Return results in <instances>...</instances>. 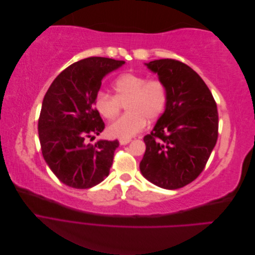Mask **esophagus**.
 <instances>
[{
    "label": "esophagus",
    "mask_w": 255,
    "mask_h": 255,
    "mask_svg": "<svg viewBox=\"0 0 255 255\" xmlns=\"http://www.w3.org/2000/svg\"><path fill=\"white\" fill-rule=\"evenodd\" d=\"M130 141H132V139H120L119 140V142H120V144H122V145H126V144H128V143H129Z\"/></svg>",
    "instance_id": "34e87169"
}]
</instances>
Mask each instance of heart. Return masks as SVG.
<instances>
[{
	"label": "heart",
	"mask_w": 255,
	"mask_h": 255,
	"mask_svg": "<svg viewBox=\"0 0 255 255\" xmlns=\"http://www.w3.org/2000/svg\"><path fill=\"white\" fill-rule=\"evenodd\" d=\"M113 89L115 95L99 91L94 99L96 111L109 120L117 117L122 104H128V114L114 121L107 128L112 137L129 139L141 132L146 120L158 119L167 107V87L156 79L149 80L144 75L127 73L114 82Z\"/></svg>",
	"instance_id": "1"
}]
</instances>
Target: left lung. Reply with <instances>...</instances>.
<instances>
[{"label": "left lung", "instance_id": "1", "mask_svg": "<svg viewBox=\"0 0 255 255\" xmlns=\"http://www.w3.org/2000/svg\"><path fill=\"white\" fill-rule=\"evenodd\" d=\"M168 90L167 107L143 137L140 171L165 189H177L203 171L218 138L217 104L200 75L171 58L146 64Z\"/></svg>", "mask_w": 255, "mask_h": 255}]
</instances>
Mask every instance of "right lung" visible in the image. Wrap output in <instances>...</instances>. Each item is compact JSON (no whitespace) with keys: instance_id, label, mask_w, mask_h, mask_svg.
Returning <instances> with one entry per match:
<instances>
[{"instance_id":"1","label":"right lung","mask_w":255,"mask_h":255,"mask_svg":"<svg viewBox=\"0 0 255 255\" xmlns=\"http://www.w3.org/2000/svg\"><path fill=\"white\" fill-rule=\"evenodd\" d=\"M123 60L88 57L66 68L45 94L38 134L43 158L57 179L68 186L87 189L110 174L119 141L88 143L105 128L94 99L104 76Z\"/></svg>"}]
</instances>
